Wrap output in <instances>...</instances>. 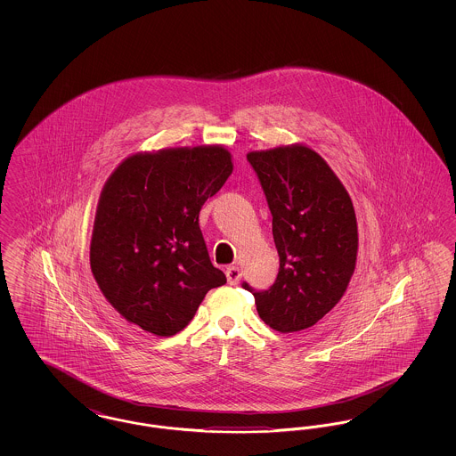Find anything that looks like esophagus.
Returning <instances> with one entry per match:
<instances>
[{
	"label": "esophagus",
	"mask_w": 456,
	"mask_h": 456,
	"mask_svg": "<svg viewBox=\"0 0 456 456\" xmlns=\"http://www.w3.org/2000/svg\"><path fill=\"white\" fill-rule=\"evenodd\" d=\"M225 277H227V282L231 283V285H236L240 281V277H242V272L239 270L238 266H229L225 270Z\"/></svg>",
	"instance_id": "1"
}]
</instances>
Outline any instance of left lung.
<instances>
[{"mask_svg": "<svg viewBox=\"0 0 456 456\" xmlns=\"http://www.w3.org/2000/svg\"><path fill=\"white\" fill-rule=\"evenodd\" d=\"M272 212L281 268L253 290L261 320L281 333L316 325L347 290L357 260V220L346 186L325 159L303 143L248 153Z\"/></svg>", "mask_w": 456, "mask_h": 456, "instance_id": "obj_1", "label": "left lung"}]
</instances>
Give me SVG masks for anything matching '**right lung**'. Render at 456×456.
<instances>
[{"label":"right lung","instance_id":"1","mask_svg":"<svg viewBox=\"0 0 456 456\" xmlns=\"http://www.w3.org/2000/svg\"><path fill=\"white\" fill-rule=\"evenodd\" d=\"M232 169L225 147L200 145L133 153L109 175L95 210L90 268L131 325L175 335L207 292L227 282L210 261L198 217Z\"/></svg>","mask_w":456,"mask_h":456}]
</instances>
